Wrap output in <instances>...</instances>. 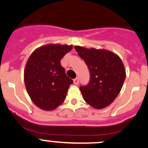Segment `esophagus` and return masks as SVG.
I'll use <instances>...</instances> for the list:
<instances>
[{"mask_svg":"<svg viewBox=\"0 0 148 148\" xmlns=\"http://www.w3.org/2000/svg\"><path fill=\"white\" fill-rule=\"evenodd\" d=\"M73 82H74L75 84H78V82H79V79H78V78H75V79L73 80Z\"/></svg>","mask_w":148,"mask_h":148,"instance_id":"obj_1","label":"esophagus"}]
</instances>
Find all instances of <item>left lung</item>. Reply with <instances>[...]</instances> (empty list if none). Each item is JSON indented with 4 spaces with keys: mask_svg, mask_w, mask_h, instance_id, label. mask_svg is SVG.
Here are the masks:
<instances>
[{
    "mask_svg": "<svg viewBox=\"0 0 148 148\" xmlns=\"http://www.w3.org/2000/svg\"><path fill=\"white\" fill-rule=\"evenodd\" d=\"M78 56L85 61L90 74L87 86L80 90L86 102L95 109L109 106L119 94L126 77L119 56L106 49L75 46Z\"/></svg>",
    "mask_w": 148,
    "mask_h": 148,
    "instance_id": "obj_1",
    "label": "left lung"
}]
</instances>
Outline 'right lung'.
Returning a JSON list of instances; mask_svg holds the SVG:
<instances>
[{"label":"right lung","instance_id":"obj_1","mask_svg":"<svg viewBox=\"0 0 148 148\" xmlns=\"http://www.w3.org/2000/svg\"><path fill=\"white\" fill-rule=\"evenodd\" d=\"M72 49V45L47 44L28 58L24 83L30 99L40 109L53 110L64 101L73 80L66 75L61 60Z\"/></svg>","mask_w":148,"mask_h":148}]
</instances>
